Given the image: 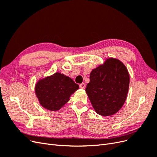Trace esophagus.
I'll return each instance as SVG.
<instances>
[{
  "label": "esophagus",
  "mask_w": 157,
  "mask_h": 157,
  "mask_svg": "<svg viewBox=\"0 0 157 157\" xmlns=\"http://www.w3.org/2000/svg\"><path fill=\"white\" fill-rule=\"evenodd\" d=\"M79 86H80V88L84 89V88H85V87H86V84H85L84 82H83V83H82V84H80L79 85Z\"/></svg>",
  "instance_id": "1"
}]
</instances>
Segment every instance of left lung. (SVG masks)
I'll return each instance as SVG.
<instances>
[{
  "mask_svg": "<svg viewBox=\"0 0 157 157\" xmlns=\"http://www.w3.org/2000/svg\"><path fill=\"white\" fill-rule=\"evenodd\" d=\"M129 84L130 75L124 64L109 58L91 71L86 92L98 115L111 116L124 105Z\"/></svg>",
  "mask_w": 157,
  "mask_h": 157,
  "instance_id": "obj_1",
  "label": "left lung"
}]
</instances>
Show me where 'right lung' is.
Masks as SVG:
<instances>
[{
	"instance_id": "obj_1",
	"label": "right lung",
	"mask_w": 157,
	"mask_h": 157,
	"mask_svg": "<svg viewBox=\"0 0 157 157\" xmlns=\"http://www.w3.org/2000/svg\"><path fill=\"white\" fill-rule=\"evenodd\" d=\"M78 88L72 78L56 72L38 80L35 92L42 107L57 111L69 101L71 95Z\"/></svg>"
}]
</instances>
